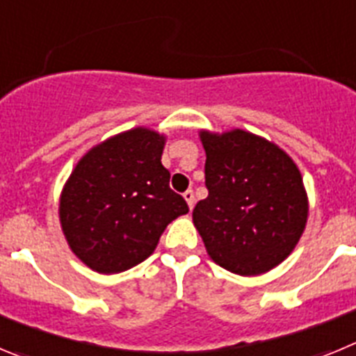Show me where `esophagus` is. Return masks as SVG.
<instances>
[{
    "mask_svg": "<svg viewBox=\"0 0 356 356\" xmlns=\"http://www.w3.org/2000/svg\"><path fill=\"white\" fill-rule=\"evenodd\" d=\"M184 197H185V201H187L188 209H193V207H194V193H193V191H185Z\"/></svg>",
    "mask_w": 356,
    "mask_h": 356,
    "instance_id": "34e87169",
    "label": "esophagus"
}]
</instances>
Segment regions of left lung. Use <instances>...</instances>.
I'll return each instance as SVG.
<instances>
[{"label": "left lung", "instance_id": "1", "mask_svg": "<svg viewBox=\"0 0 356 356\" xmlns=\"http://www.w3.org/2000/svg\"><path fill=\"white\" fill-rule=\"evenodd\" d=\"M209 196L193 210L210 259L226 271L259 276L284 262L300 242L308 196L294 160L251 131L200 130Z\"/></svg>", "mask_w": 356, "mask_h": 356}]
</instances>
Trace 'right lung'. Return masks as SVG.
<instances>
[{"mask_svg": "<svg viewBox=\"0 0 356 356\" xmlns=\"http://www.w3.org/2000/svg\"><path fill=\"white\" fill-rule=\"evenodd\" d=\"M168 137L146 127L90 147L65 180L58 219L69 248L102 275L144 262L160 235L188 207L169 188L162 165Z\"/></svg>", "mask_w": 356, "mask_h": 356, "instance_id": "right-lung-1", "label": "right lung"}]
</instances>
